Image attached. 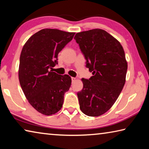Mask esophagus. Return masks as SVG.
Listing matches in <instances>:
<instances>
[{
    "label": "esophagus",
    "mask_w": 149,
    "mask_h": 149,
    "mask_svg": "<svg viewBox=\"0 0 149 149\" xmlns=\"http://www.w3.org/2000/svg\"><path fill=\"white\" fill-rule=\"evenodd\" d=\"M75 80H76V78H75V77H72V82L75 81Z\"/></svg>",
    "instance_id": "34e87169"
}]
</instances>
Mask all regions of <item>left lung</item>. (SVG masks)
<instances>
[{"label": "left lung", "mask_w": 149, "mask_h": 149, "mask_svg": "<svg viewBox=\"0 0 149 149\" xmlns=\"http://www.w3.org/2000/svg\"><path fill=\"white\" fill-rule=\"evenodd\" d=\"M92 72L81 80L84 87L77 93L80 109L89 116H99L112 107L125 82L127 63L120 42L100 29L77 33L74 37Z\"/></svg>", "instance_id": "left-lung-1"}]
</instances>
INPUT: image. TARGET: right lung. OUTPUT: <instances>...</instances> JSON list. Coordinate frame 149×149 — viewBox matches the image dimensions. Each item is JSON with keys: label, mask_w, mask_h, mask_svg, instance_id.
Here are the masks:
<instances>
[{"label": "right lung", "mask_w": 149, "mask_h": 149, "mask_svg": "<svg viewBox=\"0 0 149 149\" xmlns=\"http://www.w3.org/2000/svg\"><path fill=\"white\" fill-rule=\"evenodd\" d=\"M75 33L43 29L25 43L19 58V84L29 104L41 114L50 116L61 109L65 93L71 86L68 75L53 72L58 54Z\"/></svg>", "instance_id": "1"}]
</instances>
